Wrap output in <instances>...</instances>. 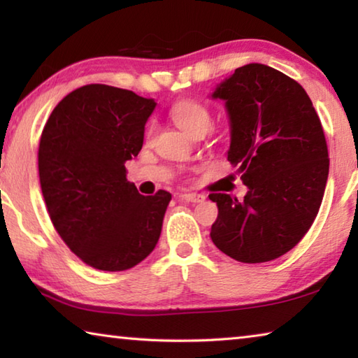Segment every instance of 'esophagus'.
I'll return each instance as SVG.
<instances>
[{"mask_svg": "<svg viewBox=\"0 0 358 358\" xmlns=\"http://www.w3.org/2000/svg\"><path fill=\"white\" fill-rule=\"evenodd\" d=\"M181 199L186 202L201 203L205 201V196H202V194H197V192H185V194H181Z\"/></svg>", "mask_w": 358, "mask_h": 358, "instance_id": "1", "label": "esophagus"}]
</instances>
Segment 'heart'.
I'll list each match as a JSON object with an SVG mask.
<instances>
[{
  "label": "heart",
  "instance_id": "1",
  "mask_svg": "<svg viewBox=\"0 0 358 358\" xmlns=\"http://www.w3.org/2000/svg\"><path fill=\"white\" fill-rule=\"evenodd\" d=\"M171 118L178 128L191 136L207 132L213 126V115L203 102L197 99H181L171 108ZM156 128L153 124L147 129V137H153Z\"/></svg>",
  "mask_w": 358,
  "mask_h": 358
}]
</instances>
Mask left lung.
<instances>
[{
  "label": "left lung",
  "mask_w": 358,
  "mask_h": 358,
  "mask_svg": "<svg viewBox=\"0 0 358 358\" xmlns=\"http://www.w3.org/2000/svg\"><path fill=\"white\" fill-rule=\"evenodd\" d=\"M230 118L227 159L248 186L243 201L211 192L217 250L245 264L268 262L299 245L316 220L329 178L319 115L299 82L270 66L235 69L215 90Z\"/></svg>",
  "instance_id": "obj_1"
}]
</instances>
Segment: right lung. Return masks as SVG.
Listing matches in <instances>:
<instances>
[{"instance_id": "right-lung-1", "label": "right lung", "mask_w": 358, "mask_h": 358, "mask_svg": "<svg viewBox=\"0 0 358 358\" xmlns=\"http://www.w3.org/2000/svg\"><path fill=\"white\" fill-rule=\"evenodd\" d=\"M156 102L92 83L58 102L41 134L38 166L53 227L76 256L104 271L132 268L155 250L172 194H138L126 161L138 155Z\"/></svg>"}]
</instances>
